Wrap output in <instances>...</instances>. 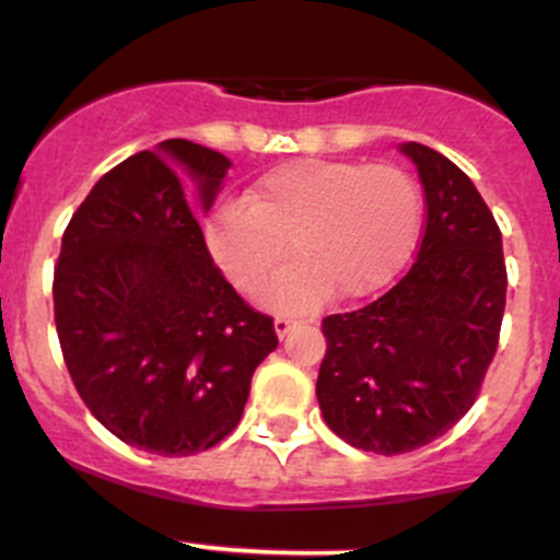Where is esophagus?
<instances>
[{"label":"esophagus","mask_w":560,"mask_h":560,"mask_svg":"<svg viewBox=\"0 0 560 560\" xmlns=\"http://www.w3.org/2000/svg\"><path fill=\"white\" fill-rule=\"evenodd\" d=\"M298 325V319H292V316H276V322H273V327H276V332H279V338H284L287 332L292 330V327Z\"/></svg>","instance_id":"esophagus-1"}]
</instances>
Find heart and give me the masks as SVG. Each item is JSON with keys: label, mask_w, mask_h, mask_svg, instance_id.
<instances>
[{"label": "heart", "mask_w": 560, "mask_h": 560, "mask_svg": "<svg viewBox=\"0 0 560 560\" xmlns=\"http://www.w3.org/2000/svg\"><path fill=\"white\" fill-rule=\"evenodd\" d=\"M422 200L415 178L395 165L295 160L273 167L211 213L206 244L213 262L244 295L262 290L298 259L265 301L314 308L327 295L358 301L380 292L417 244Z\"/></svg>", "instance_id": "heart-1"}]
</instances>
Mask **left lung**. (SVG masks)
Here are the masks:
<instances>
[{
  "mask_svg": "<svg viewBox=\"0 0 560 560\" xmlns=\"http://www.w3.org/2000/svg\"><path fill=\"white\" fill-rule=\"evenodd\" d=\"M400 151L425 189L417 262L369 306L322 319L316 376L327 428L376 455L425 447L471 409L506 306L501 230L477 186L428 145Z\"/></svg>",
  "mask_w": 560,
  "mask_h": 560,
  "instance_id": "8db88e82",
  "label": "left lung"
}]
</instances>
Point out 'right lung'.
<instances>
[{"label":"right lung","instance_id":"obj_1","mask_svg":"<svg viewBox=\"0 0 560 560\" xmlns=\"http://www.w3.org/2000/svg\"><path fill=\"white\" fill-rule=\"evenodd\" d=\"M230 160L165 140L107 171L61 235L54 319L67 371L94 417L129 447L184 457L235 431L252 374L276 349L213 262L184 173L211 208Z\"/></svg>","mask_w":560,"mask_h":560}]
</instances>
